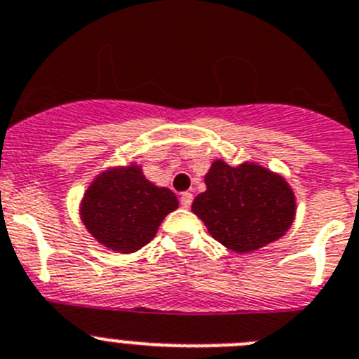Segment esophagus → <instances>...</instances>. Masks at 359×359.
Segmentation results:
<instances>
[{
	"instance_id": "34e87169",
	"label": "esophagus",
	"mask_w": 359,
	"mask_h": 359,
	"mask_svg": "<svg viewBox=\"0 0 359 359\" xmlns=\"http://www.w3.org/2000/svg\"><path fill=\"white\" fill-rule=\"evenodd\" d=\"M191 202H193V195L189 191H184V193H180V205H182V208H189V205H191Z\"/></svg>"
}]
</instances>
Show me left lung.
Masks as SVG:
<instances>
[{"label":"left lung","mask_w":359,"mask_h":359,"mask_svg":"<svg viewBox=\"0 0 359 359\" xmlns=\"http://www.w3.org/2000/svg\"><path fill=\"white\" fill-rule=\"evenodd\" d=\"M208 189L193 200V212L209 234L231 250H257L279 240L295 218V196L280 175L245 163L215 161L205 175Z\"/></svg>","instance_id":"obj_1"}]
</instances>
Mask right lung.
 I'll return each instance as SVG.
<instances>
[{"instance_id":"right-lung-1","label":"right lung","mask_w":359,"mask_h":359,"mask_svg":"<svg viewBox=\"0 0 359 359\" xmlns=\"http://www.w3.org/2000/svg\"><path fill=\"white\" fill-rule=\"evenodd\" d=\"M179 208L175 193L157 187L140 166L112 168L87 187L82 222L93 238L121 254L140 250L156 236L168 212Z\"/></svg>"}]
</instances>
